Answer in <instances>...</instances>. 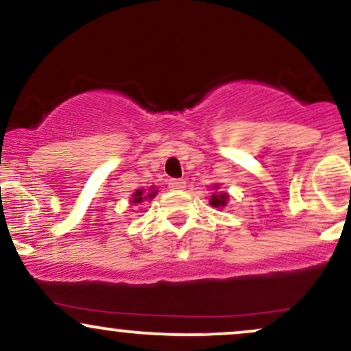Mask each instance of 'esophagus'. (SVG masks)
Here are the masks:
<instances>
[{
  "label": "esophagus",
  "instance_id": "1",
  "mask_svg": "<svg viewBox=\"0 0 351 351\" xmlns=\"http://www.w3.org/2000/svg\"><path fill=\"white\" fill-rule=\"evenodd\" d=\"M184 184H186V181L184 180H178V178L168 180V188L171 189H183Z\"/></svg>",
  "mask_w": 351,
  "mask_h": 351
}]
</instances>
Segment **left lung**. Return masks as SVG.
Listing matches in <instances>:
<instances>
[{
    "mask_svg": "<svg viewBox=\"0 0 351 351\" xmlns=\"http://www.w3.org/2000/svg\"><path fill=\"white\" fill-rule=\"evenodd\" d=\"M215 189H219L217 188V184L213 186ZM228 199H229V195L224 191H219V193H213L211 195V199H209V204H211L213 208H224L228 204Z\"/></svg>",
    "mask_w": 351,
    "mask_h": 351,
    "instance_id": "left-lung-1",
    "label": "left lung"
}]
</instances>
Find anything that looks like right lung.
I'll list each match as a JSON object with an SVG mask.
<instances>
[{"label":"right lung","mask_w":351,"mask_h":351,"mask_svg":"<svg viewBox=\"0 0 351 351\" xmlns=\"http://www.w3.org/2000/svg\"><path fill=\"white\" fill-rule=\"evenodd\" d=\"M156 193H158V189H155V186H152L148 191H145V189H136V191L132 195V204H140L143 203V201H150L152 198H155Z\"/></svg>","instance_id":"obj_1"}]
</instances>
